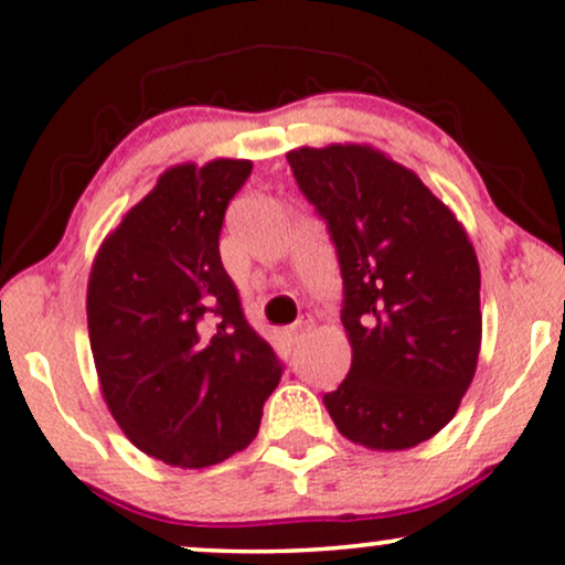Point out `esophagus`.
I'll use <instances>...</instances> for the list:
<instances>
[{"mask_svg": "<svg viewBox=\"0 0 565 565\" xmlns=\"http://www.w3.org/2000/svg\"><path fill=\"white\" fill-rule=\"evenodd\" d=\"M311 327H315V319H311V317H303V319H298L296 324H290V338L298 340V338H301V335H306V332H309Z\"/></svg>", "mask_w": 565, "mask_h": 565, "instance_id": "34e87169", "label": "esophagus"}]
</instances>
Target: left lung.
Wrapping results in <instances>:
<instances>
[{"label":"left lung","instance_id":"8db88e82","mask_svg":"<svg viewBox=\"0 0 565 565\" xmlns=\"http://www.w3.org/2000/svg\"><path fill=\"white\" fill-rule=\"evenodd\" d=\"M338 248L351 372L324 395L338 431L408 450L456 416L482 348L479 262L419 175L366 143L288 151Z\"/></svg>","mask_w":565,"mask_h":565}]
</instances>
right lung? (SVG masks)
Wrapping results in <instances>:
<instances>
[{
	"mask_svg": "<svg viewBox=\"0 0 565 565\" xmlns=\"http://www.w3.org/2000/svg\"><path fill=\"white\" fill-rule=\"evenodd\" d=\"M250 167L164 170L90 264L88 338L109 414L138 450L180 469L246 448L282 377L220 259L225 209Z\"/></svg>",
	"mask_w": 565,
	"mask_h": 565,
	"instance_id": "add662e5",
	"label": "right lung"
}]
</instances>
